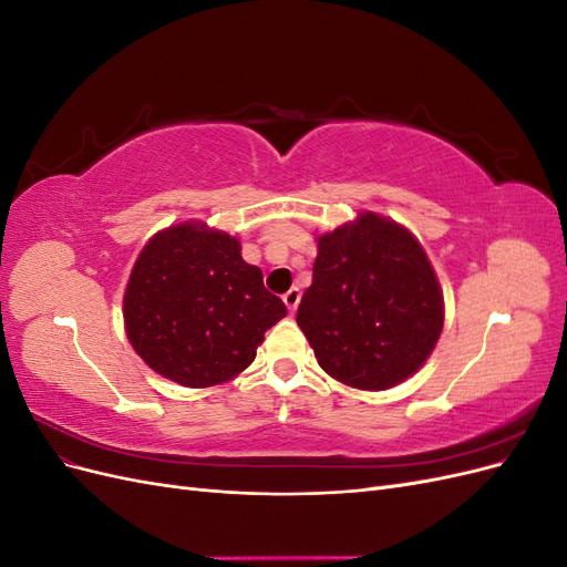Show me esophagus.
<instances>
[{
    "mask_svg": "<svg viewBox=\"0 0 567 567\" xmlns=\"http://www.w3.org/2000/svg\"><path fill=\"white\" fill-rule=\"evenodd\" d=\"M298 302H300V290L298 288H290L288 293L284 296V305L288 307L290 312H296V307H298Z\"/></svg>",
    "mask_w": 567,
    "mask_h": 567,
    "instance_id": "obj_1",
    "label": "esophagus"
}]
</instances>
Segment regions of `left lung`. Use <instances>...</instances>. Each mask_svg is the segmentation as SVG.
Wrapping results in <instances>:
<instances>
[{"label": "left lung", "instance_id": "obj_1", "mask_svg": "<svg viewBox=\"0 0 567 567\" xmlns=\"http://www.w3.org/2000/svg\"><path fill=\"white\" fill-rule=\"evenodd\" d=\"M298 326L319 367L359 390H388L437 346L444 302L425 250L398 221L362 213L317 238Z\"/></svg>", "mask_w": 567, "mask_h": 567}]
</instances>
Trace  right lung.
<instances>
[{
    "instance_id": "right-lung-1",
    "label": "right lung",
    "mask_w": 567,
    "mask_h": 567,
    "mask_svg": "<svg viewBox=\"0 0 567 567\" xmlns=\"http://www.w3.org/2000/svg\"><path fill=\"white\" fill-rule=\"evenodd\" d=\"M125 331L134 352L186 388L227 383L250 367L286 305L241 257L234 236L203 221L158 231L132 267Z\"/></svg>"
}]
</instances>
